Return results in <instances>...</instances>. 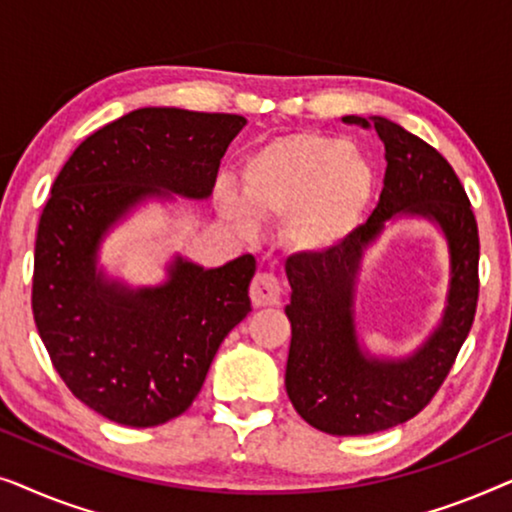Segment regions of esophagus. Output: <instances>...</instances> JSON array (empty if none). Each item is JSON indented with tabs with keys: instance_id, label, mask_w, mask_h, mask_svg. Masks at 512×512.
<instances>
[{
	"instance_id": "34e87169",
	"label": "esophagus",
	"mask_w": 512,
	"mask_h": 512,
	"mask_svg": "<svg viewBox=\"0 0 512 512\" xmlns=\"http://www.w3.org/2000/svg\"><path fill=\"white\" fill-rule=\"evenodd\" d=\"M251 303L256 307H272L282 300V284L272 272H258L249 289Z\"/></svg>"
}]
</instances>
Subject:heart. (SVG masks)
<instances>
[{"label": "heart", "mask_w": 512, "mask_h": 512, "mask_svg": "<svg viewBox=\"0 0 512 512\" xmlns=\"http://www.w3.org/2000/svg\"><path fill=\"white\" fill-rule=\"evenodd\" d=\"M375 193V170L345 137L296 132L244 160L242 195L216 193L221 214L249 233L257 219H286V240L303 254H324L354 233Z\"/></svg>", "instance_id": "heart-1"}]
</instances>
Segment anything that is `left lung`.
<instances>
[{"instance_id": "obj_1", "label": "left lung", "mask_w": 512, "mask_h": 512, "mask_svg": "<svg viewBox=\"0 0 512 512\" xmlns=\"http://www.w3.org/2000/svg\"><path fill=\"white\" fill-rule=\"evenodd\" d=\"M375 128L384 144L380 202L352 235L324 254L286 261L291 284V347L286 394L314 429L366 436L408 422L445 382L473 326L480 240L471 202L450 163L389 118H342ZM424 218L441 228L451 254V286L441 324L408 357L370 355L355 331V284L365 251L389 222Z\"/></svg>"}]
</instances>
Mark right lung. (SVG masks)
<instances>
[{"instance_id": "add662e5", "label": "right lung", "mask_w": 512, "mask_h": 512, "mask_svg": "<svg viewBox=\"0 0 512 512\" xmlns=\"http://www.w3.org/2000/svg\"><path fill=\"white\" fill-rule=\"evenodd\" d=\"M244 125L237 114L144 107L83 139L55 179L34 247V324L69 391L111 422L146 429L186 412L251 312V254L221 268L177 254L156 286L100 265L104 237L142 202L207 200Z\"/></svg>"}]
</instances>
